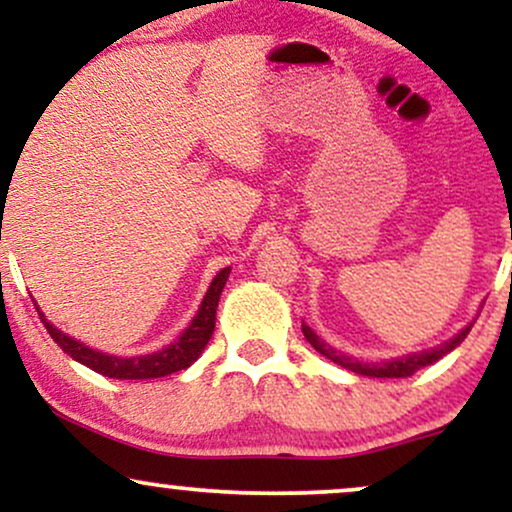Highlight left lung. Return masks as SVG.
<instances>
[{"mask_svg":"<svg viewBox=\"0 0 512 512\" xmlns=\"http://www.w3.org/2000/svg\"><path fill=\"white\" fill-rule=\"evenodd\" d=\"M469 330H472V325L464 327V330L457 334L455 339H450V342L440 344L438 349L424 351V354H411V356L397 358V361H385V363H358V361H354V358L337 354V351H334L330 344L322 342V339L317 337V334L310 330L308 325H303L305 339H308V344L313 346L315 351H320L322 356H327V358H330V361L339 363V366L354 370V373H358V375H370V378H409V375H414L416 370L431 366V363H436L438 358H443L445 354H450V351L455 349V346H460L464 342V337H467Z\"/></svg>","mask_w":512,"mask_h":512,"instance_id":"obj_1","label":"left lung"}]
</instances>
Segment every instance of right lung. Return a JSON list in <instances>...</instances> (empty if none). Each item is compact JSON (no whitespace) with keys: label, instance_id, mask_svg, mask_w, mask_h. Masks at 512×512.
<instances>
[{"label":"right lung","instance_id":"right-lung-1","mask_svg":"<svg viewBox=\"0 0 512 512\" xmlns=\"http://www.w3.org/2000/svg\"><path fill=\"white\" fill-rule=\"evenodd\" d=\"M228 274H231V269L226 267L214 276V281H211L207 296H204L202 305H199L192 325L182 332L178 342L166 346V349L156 351V354L134 356V358L101 354V351L88 349V346L76 342V339L62 334L57 327H52L50 322L45 320V315L40 313V308H38V315L40 320H43L45 330H48V334L55 339V344L60 346L64 354H69L74 361L84 363V366L96 370V373L105 375V378H115V380L163 378V375L178 373V370H185L187 366H192V363L199 358V354L204 351V346L209 344L211 334H214V325H216V305H219L221 291L223 286H226Z\"/></svg>","mask_w":512,"mask_h":512}]
</instances>
